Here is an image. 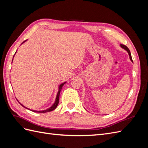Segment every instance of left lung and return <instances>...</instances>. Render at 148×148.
Here are the masks:
<instances>
[{"label":"left lung","instance_id":"1","mask_svg":"<svg viewBox=\"0 0 148 148\" xmlns=\"http://www.w3.org/2000/svg\"><path fill=\"white\" fill-rule=\"evenodd\" d=\"M120 47L123 48V49H125V51H127V52L128 53V55H129V57H130V60L133 62V60H132V56H131V53H130V51L129 49L125 45H123V44H120Z\"/></svg>","mask_w":148,"mask_h":148}]
</instances>
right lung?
Returning a JSON list of instances; mask_svg holds the SVG:
<instances>
[{
    "label": "right lung",
    "mask_w": 148,
    "mask_h": 148,
    "mask_svg": "<svg viewBox=\"0 0 148 148\" xmlns=\"http://www.w3.org/2000/svg\"><path fill=\"white\" fill-rule=\"evenodd\" d=\"M25 41H25L24 42H22V44H23ZM16 52H15V53H16ZM14 56H15V55L13 56V57H14ZM12 61H13V59H12ZM65 83H66V82H64V83H61V84L59 85V90H58V92H57V94L56 98V101H55L54 103H53V104L51 107H49V108H48V109H46V110H31V109H30L27 108V107H26L24 106L23 104H21V103H20V104H21L22 106H23V107H25V108L27 109H29V110H31V111H33V112H38V113H46V112H48L52 111V110H53L56 109V107H57V106H58V104H59L60 92V91H61V90H62V87H63V86H64V85Z\"/></svg>",
    "instance_id": "1"
}]
</instances>
